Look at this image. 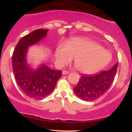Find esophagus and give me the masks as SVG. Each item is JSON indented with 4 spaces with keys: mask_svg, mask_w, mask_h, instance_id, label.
<instances>
[{
    "mask_svg": "<svg viewBox=\"0 0 132 132\" xmlns=\"http://www.w3.org/2000/svg\"><path fill=\"white\" fill-rule=\"evenodd\" d=\"M68 73H69V72H68V71H63V72H62V74H63V75H66Z\"/></svg>",
    "mask_w": 132,
    "mask_h": 132,
    "instance_id": "obj_1",
    "label": "esophagus"
}]
</instances>
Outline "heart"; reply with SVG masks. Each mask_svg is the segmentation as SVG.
Masks as SVG:
<instances>
[{
    "label": "heart",
    "instance_id": "b5f03b06",
    "mask_svg": "<svg viewBox=\"0 0 132 132\" xmlns=\"http://www.w3.org/2000/svg\"><path fill=\"white\" fill-rule=\"evenodd\" d=\"M74 57L76 69L84 74H92L105 67L112 59V54L102 45L87 37H74L66 45H60L54 51L56 63L63 67Z\"/></svg>",
    "mask_w": 132,
    "mask_h": 132
}]
</instances>
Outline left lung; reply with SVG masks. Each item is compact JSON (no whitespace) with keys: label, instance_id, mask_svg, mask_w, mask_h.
Instances as JSON below:
<instances>
[{"label":"left lung","instance_id":"left-lung-1","mask_svg":"<svg viewBox=\"0 0 132 132\" xmlns=\"http://www.w3.org/2000/svg\"><path fill=\"white\" fill-rule=\"evenodd\" d=\"M117 67V63L110 70L102 71L98 75L81 76L77 86L73 89L74 92L82 101H92L97 99L112 84Z\"/></svg>","mask_w":132,"mask_h":132}]
</instances>
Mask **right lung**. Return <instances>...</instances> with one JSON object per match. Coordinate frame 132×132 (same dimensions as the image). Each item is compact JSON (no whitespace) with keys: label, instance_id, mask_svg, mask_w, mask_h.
<instances>
[{"label":"right lung","instance_id":"right-lung-1","mask_svg":"<svg viewBox=\"0 0 132 132\" xmlns=\"http://www.w3.org/2000/svg\"><path fill=\"white\" fill-rule=\"evenodd\" d=\"M48 30L38 29L20 40L13 51L12 68L15 78L21 90L28 97L42 99L54 90L62 71L53 70L45 64L33 69L27 61L29 47L46 37Z\"/></svg>","mask_w":132,"mask_h":132}]
</instances>
